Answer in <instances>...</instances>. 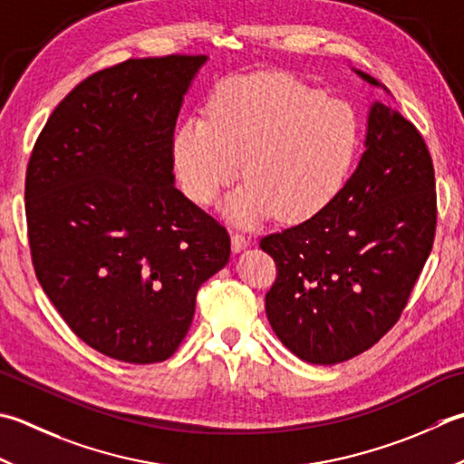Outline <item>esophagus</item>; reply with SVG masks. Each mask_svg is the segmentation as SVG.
Segmentation results:
<instances>
[{"mask_svg":"<svg viewBox=\"0 0 464 464\" xmlns=\"http://www.w3.org/2000/svg\"><path fill=\"white\" fill-rule=\"evenodd\" d=\"M231 243H233V251H241L249 245V237L241 231H231Z\"/></svg>","mask_w":464,"mask_h":464,"instance_id":"obj_1","label":"esophagus"}]
</instances>
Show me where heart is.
I'll return each instance as SVG.
<instances>
[{"label":"heart","mask_w":464,"mask_h":464,"mask_svg":"<svg viewBox=\"0 0 464 464\" xmlns=\"http://www.w3.org/2000/svg\"><path fill=\"white\" fill-rule=\"evenodd\" d=\"M358 150L348 104L287 74L225 80L172 139V160L190 201L211 205L241 175L227 211L251 225L279 213L299 223L322 213L346 185Z\"/></svg>","instance_id":"b5f03b06"}]
</instances>
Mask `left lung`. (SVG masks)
Listing matches in <instances>:
<instances>
[{
	"instance_id": "obj_1",
	"label": "left lung",
	"mask_w": 464,
	"mask_h": 464,
	"mask_svg": "<svg viewBox=\"0 0 464 464\" xmlns=\"http://www.w3.org/2000/svg\"><path fill=\"white\" fill-rule=\"evenodd\" d=\"M434 187L419 129L376 102L366 150L334 201L259 241L277 269L267 320L289 352L310 364H340L394 328L432 251Z\"/></svg>"
}]
</instances>
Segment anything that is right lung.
I'll return each mask as SVG.
<instances>
[{
	"mask_svg": "<svg viewBox=\"0 0 464 464\" xmlns=\"http://www.w3.org/2000/svg\"><path fill=\"white\" fill-rule=\"evenodd\" d=\"M205 60L130 58L88 76L27 160L35 277L82 342L129 364L175 353L198 287L229 261L225 225L172 177L180 102Z\"/></svg>",
	"mask_w": 464,
	"mask_h": 464,
	"instance_id": "add662e5",
	"label": "right lung"
}]
</instances>
